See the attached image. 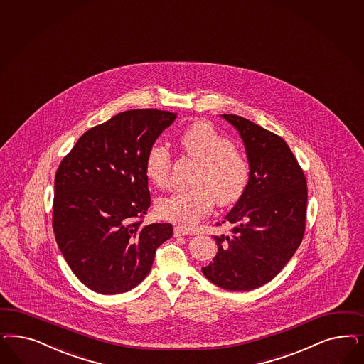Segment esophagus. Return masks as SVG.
<instances>
[{"mask_svg": "<svg viewBox=\"0 0 364 364\" xmlns=\"http://www.w3.org/2000/svg\"><path fill=\"white\" fill-rule=\"evenodd\" d=\"M191 235V232L190 230H188V229H185V228H182V226H176L174 228V235L176 237H179V235Z\"/></svg>", "mask_w": 364, "mask_h": 364, "instance_id": "34e87169", "label": "esophagus"}]
</instances>
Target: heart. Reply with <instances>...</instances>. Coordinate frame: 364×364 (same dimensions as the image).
I'll return each mask as SVG.
<instances>
[{"instance_id":"1","label":"heart","mask_w":364,"mask_h":364,"mask_svg":"<svg viewBox=\"0 0 364 364\" xmlns=\"http://www.w3.org/2000/svg\"><path fill=\"white\" fill-rule=\"evenodd\" d=\"M182 153L198 164L188 191H176L156 200L159 217L171 223L191 226L206 215L214 200L228 206L240 200L249 182L250 170L245 156L235 151L229 138L206 122H197L185 129L179 138ZM171 154L154 144L146 158L144 171L156 188L167 185Z\"/></svg>"}]
</instances>
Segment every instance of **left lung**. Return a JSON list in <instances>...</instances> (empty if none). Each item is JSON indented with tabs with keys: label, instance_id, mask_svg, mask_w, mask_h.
<instances>
[{
	"label": "left lung",
	"instance_id": "1",
	"mask_svg": "<svg viewBox=\"0 0 364 364\" xmlns=\"http://www.w3.org/2000/svg\"><path fill=\"white\" fill-rule=\"evenodd\" d=\"M245 146L250 176L223 223L229 235H214L218 253L202 273L226 291H252L269 282L301 244L306 181L285 141L245 117L221 115Z\"/></svg>",
	"mask_w": 364,
	"mask_h": 364
}]
</instances>
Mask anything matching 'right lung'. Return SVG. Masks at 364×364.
<instances>
[{
	"instance_id": "add662e5",
	"label": "right lung",
	"mask_w": 364,
	"mask_h": 364,
	"mask_svg": "<svg viewBox=\"0 0 364 364\" xmlns=\"http://www.w3.org/2000/svg\"><path fill=\"white\" fill-rule=\"evenodd\" d=\"M176 112L131 109L84 132L55 178L53 232L75 276L102 294L129 292L153 267L171 223L143 225L146 158Z\"/></svg>"
}]
</instances>
